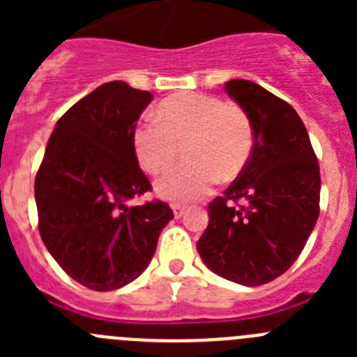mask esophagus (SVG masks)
Segmentation results:
<instances>
[{
	"label": "esophagus",
	"instance_id": "1",
	"mask_svg": "<svg viewBox=\"0 0 357 357\" xmlns=\"http://www.w3.org/2000/svg\"><path fill=\"white\" fill-rule=\"evenodd\" d=\"M172 209H173V214H175V218H182L185 213V206H178V204L172 206Z\"/></svg>",
	"mask_w": 357,
	"mask_h": 357
}]
</instances>
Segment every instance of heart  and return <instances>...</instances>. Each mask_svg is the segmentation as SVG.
<instances>
[{
  "mask_svg": "<svg viewBox=\"0 0 357 357\" xmlns=\"http://www.w3.org/2000/svg\"><path fill=\"white\" fill-rule=\"evenodd\" d=\"M134 150L144 172L155 175L172 166L182 144L191 162L169 169L155 182L160 198L198 200L223 176L230 181L245 169L255 144L250 114L238 103L202 93L166 98L157 116L135 127Z\"/></svg>",
  "mask_w": 357,
  "mask_h": 357,
  "instance_id": "1",
  "label": "heart"
}]
</instances>
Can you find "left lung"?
<instances>
[{
  "label": "left lung",
  "mask_w": 357,
  "mask_h": 357,
  "mask_svg": "<svg viewBox=\"0 0 357 357\" xmlns=\"http://www.w3.org/2000/svg\"><path fill=\"white\" fill-rule=\"evenodd\" d=\"M225 91L250 114L255 144L238 178L209 204L197 250L223 279L261 286L305 247L320 214V166L289 103L250 80H229Z\"/></svg>",
  "instance_id": "obj_1"
}]
</instances>
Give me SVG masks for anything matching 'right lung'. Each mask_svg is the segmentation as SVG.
<instances>
[{"instance_id":"1","label":"right lung","mask_w":357,"mask_h":357,"mask_svg":"<svg viewBox=\"0 0 357 357\" xmlns=\"http://www.w3.org/2000/svg\"><path fill=\"white\" fill-rule=\"evenodd\" d=\"M151 100L121 80L100 85L56 121L37 172L40 238L62 270L94 291L137 279L173 218L166 202L127 206L151 189L132 141Z\"/></svg>"}]
</instances>
